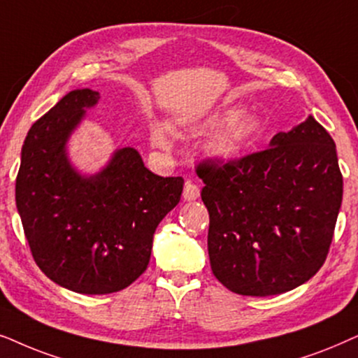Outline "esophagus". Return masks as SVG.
<instances>
[{
	"mask_svg": "<svg viewBox=\"0 0 358 358\" xmlns=\"http://www.w3.org/2000/svg\"><path fill=\"white\" fill-rule=\"evenodd\" d=\"M199 196V188L198 185H194L192 182H187L185 183V189H183V198L187 199V201H194Z\"/></svg>",
	"mask_w": 358,
	"mask_h": 358,
	"instance_id": "esophagus-1",
	"label": "esophagus"
}]
</instances>
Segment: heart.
<instances>
[{
    "label": "heart",
    "mask_w": 358,
    "mask_h": 358,
    "mask_svg": "<svg viewBox=\"0 0 358 358\" xmlns=\"http://www.w3.org/2000/svg\"><path fill=\"white\" fill-rule=\"evenodd\" d=\"M226 124L209 141L208 149L219 159H236L254 145L262 134V126L257 119L250 116H239V111H231L226 116ZM152 141L160 149L170 145L169 131L164 126H155L152 129Z\"/></svg>",
    "instance_id": "1"
}]
</instances>
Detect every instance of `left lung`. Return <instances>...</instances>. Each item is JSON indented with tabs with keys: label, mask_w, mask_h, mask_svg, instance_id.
Returning a JSON list of instances; mask_svg holds the SVG:
<instances>
[{
	"label": "left lung",
	"mask_w": 358,
	"mask_h": 358,
	"mask_svg": "<svg viewBox=\"0 0 358 358\" xmlns=\"http://www.w3.org/2000/svg\"><path fill=\"white\" fill-rule=\"evenodd\" d=\"M268 149L196 165L209 213L211 270L224 287L270 296L324 265L342 203L336 144L313 116Z\"/></svg>",
	"instance_id": "1"
}]
</instances>
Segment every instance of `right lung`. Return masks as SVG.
Segmentation results:
<instances>
[{
    "label": "right lung",
    "mask_w": 358,
    "mask_h": 358,
    "mask_svg": "<svg viewBox=\"0 0 358 358\" xmlns=\"http://www.w3.org/2000/svg\"><path fill=\"white\" fill-rule=\"evenodd\" d=\"M99 93L75 90L37 119L22 145L16 206L37 266L71 292H121L144 273L159 222L180 201L182 176H159L126 147L83 178L65 142Z\"/></svg>",
    "instance_id": "1"
}]
</instances>
